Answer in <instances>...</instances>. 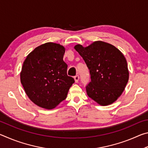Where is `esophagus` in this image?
I'll return each instance as SVG.
<instances>
[{
    "label": "esophagus",
    "instance_id": "1",
    "mask_svg": "<svg viewBox=\"0 0 148 148\" xmlns=\"http://www.w3.org/2000/svg\"><path fill=\"white\" fill-rule=\"evenodd\" d=\"M79 76L78 75H76V76H74V80L76 83H77V82H79Z\"/></svg>",
    "mask_w": 148,
    "mask_h": 148
}]
</instances>
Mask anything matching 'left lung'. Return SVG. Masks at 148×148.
<instances>
[{
  "mask_svg": "<svg viewBox=\"0 0 148 148\" xmlns=\"http://www.w3.org/2000/svg\"><path fill=\"white\" fill-rule=\"evenodd\" d=\"M88 67L91 82L87 94L99 104L113 103L121 95L129 80L127 62L116 47L106 42H95L88 47H74Z\"/></svg>",
  "mask_w": 148,
  "mask_h": 148,
  "instance_id": "obj_1",
  "label": "left lung"
}]
</instances>
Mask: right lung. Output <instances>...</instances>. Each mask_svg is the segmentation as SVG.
I'll return each mask as SVG.
<instances>
[{"label": "right lung", "instance_id": "right-lung-1", "mask_svg": "<svg viewBox=\"0 0 148 148\" xmlns=\"http://www.w3.org/2000/svg\"><path fill=\"white\" fill-rule=\"evenodd\" d=\"M64 47L48 42L27 56L22 67L21 82L29 98L46 109H52L66 98L74 79L67 75L63 61Z\"/></svg>", "mask_w": 148, "mask_h": 148}]
</instances>
